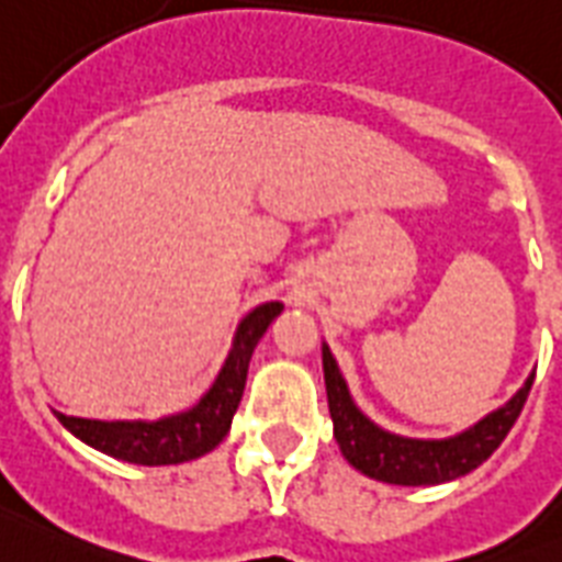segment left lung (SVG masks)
Wrapping results in <instances>:
<instances>
[{"instance_id": "8db88e82", "label": "left lung", "mask_w": 562, "mask_h": 562, "mask_svg": "<svg viewBox=\"0 0 562 562\" xmlns=\"http://www.w3.org/2000/svg\"><path fill=\"white\" fill-rule=\"evenodd\" d=\"M324 384H327V405L333 416V437L345 459L364 476L391 485H439L457 476L471 474L491 453L497 451L514 422L526 405L528 391L535 384V373L514 393L503 407L480 419L474 428L462 430L448 439H407L379 428L375 422L361 414L330 347L322 345Z\"/></svg>"}]
</instances>
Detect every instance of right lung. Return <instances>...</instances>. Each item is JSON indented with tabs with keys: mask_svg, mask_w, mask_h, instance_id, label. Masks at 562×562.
<instances>
[{
	"mask_svg": "<svg viewBox=\"0 0 562 562\" xmlns=\"http://www.w3.org/2000/svg\"><path fill=\"white\" fill-rule=\"evenodd\" d=\"M281 310H284L281 301H267L238 324L232 350L215 384L203 393L198 405L183 414L164 416L157 422H103L65 414H57V419L86 445L134 465H178L203 457L229 434L232 416L238 411L247 384L249 359Z\"/></svg>",
	"mask_w": 562,
	"mask_h": 562,
	"instance_id": "1",
	"label": "right lung"
}]
</instances>
